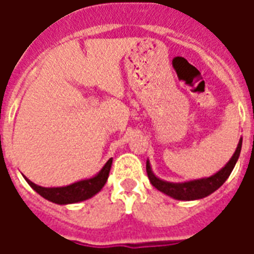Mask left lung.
<instances>
[{
	"label": "left lung",
	"instance_id": "obj_1",
	"mask_svg": "<svg viewBox=\"0 0 254 254\" xmlns=\"http://www.w3.org/2000/svg\"><path fill=\"white\" fill-rule=\"evenodd\" d=\"M241 145H243V138L239 141V145L236 147L235 154L229 162L225 165L220 171H217L215 175L203 179H196V181L185 182V183H171V182H165L159 179L153 174L149 161L146 162V173L149 177V181L155 189L159 190L161 192L166 193L169 196L178 199V200H195V199H201V197L208 196L209 193L216 191L223 183H224L228 177L232 173L233 167L236 165L237 159L240 157Z\"/></svg>",
	"mask_w": 254,
	"mask_h": 254
}]
</instances>
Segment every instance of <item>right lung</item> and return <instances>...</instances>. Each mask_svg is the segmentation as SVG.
Wrapping results in <instances>:
<instances>
[{
	"label": "right lung",
	"instance_id": "right-lung-1",
	"mask_svg": "<svg viewBox=\"0 0 254 254\" xmlns=\"http://www.w3.org/2000/svg\"><path fill=\"white\" fill-rule=\"evenodd\" d=\"M111 166L112 158L104 165L101 171L93 178L76 182V183L64 186V187H41V186L29 181L27 178H25V179L41 196H43L47 200L57 203V204H71V203L87 200L99 192L100 190L104 187V185L107 183Z\"/></svg>",
	"mask_w": 254,
	"mask_h": 254
}]
</instances>
